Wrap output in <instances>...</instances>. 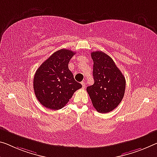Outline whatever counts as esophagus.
I'll use <instances>...</instances> for the list:
<instances>
[{"mask_svg": "<svg viewBox=\"0 0 157 157\" xmlns=\"http://www.w3.org/2000/svg\"><path fill=\"white\" fill-rule=\"evenodd\" d=\"M81 85H82V87H83V88H85V87L86 86V82L85 81H82L81 82Z\"/></svg>", "mask_w": 157, "mask_h": 157, "instance_id": "esophagus-1", "label": "esophagus"}]
</instances>
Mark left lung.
<instances>
[{
  "label": "left lung",
  "instance_id": "1",
  "mask_svg": "<svg viewBox=\"0 0 157 157\" xmlns=\"http://www.w3.org/2000/svg\"><path fill=\"white\" fill-rule=\"evenodd\" d=\"M94 84L86 90L98 112L107 113L118 107L124 96L126 79L109 55L102 51L91 53Z\"/></svg>",
  "mask_w": 157,
  "mask_h": 157
}]
</instances>
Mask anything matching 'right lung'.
<instances>
[{"instance_id": "1", "label": "right lung", "mask_w": 157, "mask_h": 157, "mask_svg": "<svg viewBox=\"0 0 157 157\" xmlns=\"http://www.w3.org/2000/svg\"><path fill=\"white\" fill-rule=\"evenodd\" d=\"M75 52L61 49L38 67L33 78L36 97L45 107L58 110L64 107L81 83L75 81L68 64Z\"/></svg>"}]
</instances>
